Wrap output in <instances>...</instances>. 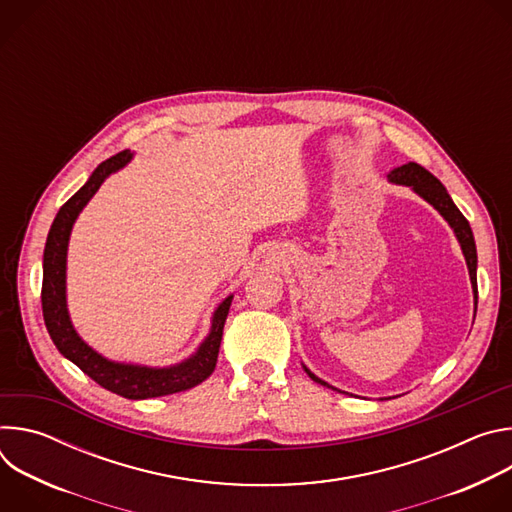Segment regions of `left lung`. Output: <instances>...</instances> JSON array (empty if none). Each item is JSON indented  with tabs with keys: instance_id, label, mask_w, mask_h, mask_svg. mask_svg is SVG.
Segmentation results:
<instances>
[{
	"instance_id": "left-lung-1",
	"label": "left lung",
	"mask_w": 512,
	"mask_h": 512,
	"mask_svg": "<svg viewBox=\"0 0 512 512\" xmlns=\"http://www.w3.org/2000/svg\"><path fill=\"white\" fill-rule=\"evenodd\" d=\"M389 182L393 184H399V186H407L411 188L417 196H421L425 202H429L437 212H440L446 223L452 227L460 247H462V253H464V259H466V265H468V273H470V283H472V294H474V314H476V306H478V281H476V267H478V255H476V243H474V235H472V229H470V223L464 218V214L458 210V206L454 204L452 196L448 194L446 186L437 180L433 174H429L425 168H421L419 164L415 162H409V164H403L401 168H395L391 174H389ZM304 371L308 373V377L318 383V385H324L332 391H338V393H344L332 385H328L326 381H322L320 377H316L306 364H302ZM383 401V399H381Z\"/></svg>"
}]
</instances>
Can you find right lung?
Listing matches in <instances>:
<instances>
[{
    "mask_svg": "<svg viewBox=\"0 0 512 512\" xmlns=\"http://www.w3.org/2000/svg\"><path fill=\"white\" fill-rule=\"evenodd\" d=\"M131 158L133 152L125 150L99 164L85 186L60 206L44 247L42 314L46 330L58 352L70 362H75L95 383L125 399H152L188 391L212 375L233 294L216 306L210 320V332L200 342L196 352L182 362L170 364V367H145V364L109 360L79 336L75 326H72L66 306V253L70 233L79 214L101 188V184L111 174L125 168Z\"/></svg>",
    "mask_w": 512,
    "mask_h": 512,
    "instance_id": "add662e5",
    "label": "right lung"
}]
</instances>
